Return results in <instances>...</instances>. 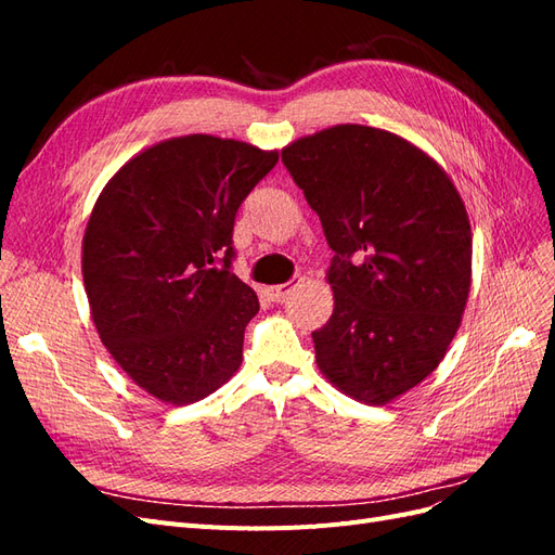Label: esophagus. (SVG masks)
<instances>
[{
    "label": "esophagus",
    "mask_w": 555,
    "mask_h": 555,
    "mask_svg": "<svg viewBox=\"0 0 555 555\" xmlns=\"http://www.w3.org/2000/svg\"><path fill=\"white\" fill-rule=\"evenodd\" d=\"M300 282H304V278L296 275L292 282H284V284H273V287H266V296L271 298V300H275V304H280V300L287 298V296H289V294H292V292L298 287Z\"/></svg>",
    "instance_id": "1"
}]
</instances>
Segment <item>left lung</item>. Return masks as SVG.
Wrapping results in <instances>:
<instances>
[{
	"label": "left lung",
	"instance_id": "left-lung-1",
	"mask_svg": "<svg viewBox=\"0 0 555 555\" xmlns=\"http://www.w3.org/2000/svg\"><path fill=\"white\" fill-rule=\"evenodd\" d=\"M335 251L333 314L312 333L335 389L386 405L447 354L473 280V231L449 173L386 129L335 125L282 147Z\"/></svg>",
	"mask_w": 555,
	"mask_h": 555
}]
</instances>
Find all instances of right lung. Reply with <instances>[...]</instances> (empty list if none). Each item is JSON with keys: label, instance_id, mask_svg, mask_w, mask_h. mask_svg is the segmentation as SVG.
Wrapping results in <instances>:
<instances>
[{"label": "right lung", "instance_id": "obj_1", "mask_svg": "<svg viewBox=\"0 0 555 555\" xmlns=\"http://www.w3.org/2000/svg\"><path fill=\"white\" fill-rule=\"evenodd\" d=\"M278 164L210 133L141 150L106 182L82 236L94 328L127 377L169 405H190L238 373L255 289L231 273L243 198Z\"/></svg>", "mask_w": 555, "mask_h": 555}]
</instances>
